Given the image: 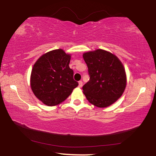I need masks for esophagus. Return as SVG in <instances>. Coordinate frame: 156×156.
I'll return each mask as SVG.
<instances>
[{
    "instance_id": "obj_1",
    "label": "esophagus",
    "mask_w": 156,
    "mask_h": 156,
    "mask_svg": "<svg viewBox=\"0 0 156 156\" xmlns=\"http://www.w3.org/2000/svg\"><path fill=\"white\" fill-rule=\"evenodd\" d=\"M78 86H79V87H81L83 86V81L80 80L78 82Z\"/></svg>"
}]
</instances>
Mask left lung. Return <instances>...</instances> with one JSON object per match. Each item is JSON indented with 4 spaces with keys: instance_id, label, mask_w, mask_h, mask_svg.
Wrapping results in <instances>:
<instances>
[{
    "instance_id": "8db88e82",
    "label": "left lung",
    "mask_w": 156,
    "mask_h": 156,
    "mask_svg": "<svg viewBox=\"0 0 156 156\" xmlns=\"http://www.w3.org/2000/svg\"><path fill=\"white\" fill-rule=\"evenodd\" d=\"M90 79L83 87L88 101L104 108L122 96L126 84L125 69L120 60L112 53L97 49L83 54Z\"/></svg>"
}]
</instances>
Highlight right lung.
<instances>
[{"instance_id":"obj_1","label":"right lung","mask_w":156,"mask_h":156,"mask_svg":"<svg viewBox=\"0 0 156 156\" xmlns=\"http://www.w3.org/2000/svg\"><path fill=\"white\" fill-rule=\"evenodd\" d=\"M71 56L61 49L43 54L31 71L30 84L37 98L47 106L61 103L78 85L69 68Z\"/></svg>"}]
</instances>
